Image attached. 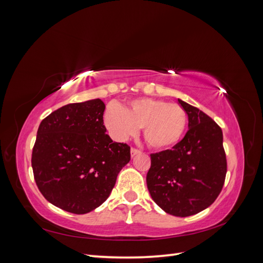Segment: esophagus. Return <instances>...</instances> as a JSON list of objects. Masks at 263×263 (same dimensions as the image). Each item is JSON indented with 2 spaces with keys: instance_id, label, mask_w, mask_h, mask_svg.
Returning <instances> with one entry per match:
<instances>
[{
  "instance_id": "34e87169",
  "label": "esophagus",
  "mask_w": 263,
  "mask_h": 263,
  "mask_svg": "<svg viewBox=\"0 0 263 263\" xmlns=\"http://www.w3.org/2000/svg\"><path fill=\"white\" fill-rule=\"evenodd\" d=\"M139 154H140V150H138L136 148H132L131 149V157H134V156H137Z\"/></svg>"
}]
</instances>
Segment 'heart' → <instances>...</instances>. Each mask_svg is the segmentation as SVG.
Instances as JSON below:
<instances>
[{
	"mask_svg": "<svg viewBox=\"0 0 263 263\" xmlns=\"http://www.w3.org/2000/svg\"><path fill=\"white\" fill-rule=\"evenodd\" d=\"M104 122L118 140L129 138L137 133L138 127H142L148 145L162 150L180 141L187 126V114L178 104L140 97L130 101L124 108L117 104L109 105Z\"/></svg>",
	"mask_w": 263,
	"mask_h": 263,
	"instance_id": "b5f03b06",
	"label": "heart"
}]
</instances>
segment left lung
Returning a JSON list of instances; mask_svg holds the SVG:
<instances>
[{
	"label": "left lung",
	"instance_id": "left-lung-1",
	"mask_svg": "<svg viewBox=\"0 0 263 263\" xmlns=\"http://www.w3.org/2000/svg\"><path fill=\"white\" fill-rule=\"evenodd\" d=\"M188 131L172 150L151 155L146 186L155 203L174 216L204 211L221 193L227 175L223 133L215 121L178 99Z\"/></svg>",
	"mask_w": 263,
	"mask_h": 263
}]
</instances>
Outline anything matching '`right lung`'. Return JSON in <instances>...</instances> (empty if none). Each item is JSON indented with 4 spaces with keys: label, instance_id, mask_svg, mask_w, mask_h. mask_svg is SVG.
Masks as SVG:
<instances>
[{
    "label": "right lung",
    "instance_id": "add662e5",
    "mask_svg": "<svg viewBox=\"0 0 263 263\" xmlns=\"http://www.w3.org/2000/svg\"><path fill=\"white\" fill-rule=\"evenodd\" d=\"M102 100L72 103L41 121L32 150L35 184L52 205L86 214L111 194L130 146L113 142L103 122Z\"/></svg>",
    "mask_w": 263,
    "mask_h": 263
}]
</instances>
